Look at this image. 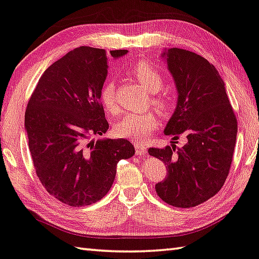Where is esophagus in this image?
Here are the masks:
<instances>
[{
  "label": "esophagus",
  "mask_w": 259,
  "mask_h": 259,
  "mask_svg": "<svg viewBox=\"0 0 259 259\" xmlns=\"http://www.w3.org/2000/svg\"><path fill=\"white\" fill-rule=\"evenodd\" d=\"M134 145H135L136 153H137V155H140V156H143V155H145L146 152H147V146H146L144 143L135 142Z\"/></svg>",
  "instance_id": "34e87169"
}]
</instances>
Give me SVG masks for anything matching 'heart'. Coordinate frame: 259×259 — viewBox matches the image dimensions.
I'll return each instance as SVG.
<instances>
[{"label": "heart", "instance_id": "heart-1", "mask_svg": "<svg viewBox=\"0 0 259 259\" xmlns=\"http://www.w3.org/2000/svg\"><path fill=\"white\" fill-rule=\"evenodd\" d=\"M130 76L136 81L148 89L150 93H156L163 87L164 79L162 73L146 61H139L130 69ZM115 82L112 79L106 80L101 88L100 97L103 106L111 115L120 113V107L117 105L115 95ZM152 102L159 110H165L167 107V100L163 95L152 96ZM158 124L157 117L153 112L147 111L143 113L126 114L117 122L114 126V134L120 138H128L134 140H144L149 137L150 134L156 129Z\"/></svg>", "mask_w": 259, "mask_h": 259}]
</instances>
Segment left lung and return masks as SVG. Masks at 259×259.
I'll list each match as a JSON object with an SVG mask.
<instances>
[{"label":"left lung","mask_w":259,"mask_h":259,"mask_svg":"<svg viewBox=\"0 0 259 259\" xmlns=\"http://www.w3.org/2000/svg\"><path fill=\"white\" fill-rule=\"evenodd\" d=\"M167 67L178 88V105L164 134L188 143L181 148L150 147L166 164V178L155 185L159 198L176 207H194L215 196L231 167L238 122L213 64L182 49L167 52Z\"/></svg>","instance_id":"1"}]
</instances>
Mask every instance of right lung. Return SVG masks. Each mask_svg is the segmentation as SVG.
I'll return each mask as SVG.
<instances>
[{"label": "right lung", "mask_w": 259, "mask_h": 259, "mask_svg": "<svg viewBox=\"0 0 259 259\" xmlns=\"http://www.w3.org/2000/svg\"><path fill=\"white\" fill-rule=\"evenodd\" d=\"M126 52L110 53L117 58ZM106 60L102 49L69 52L41 74L26 109L36 175L50 195L73 207L101 200L113 185L120 159L135 154L126 139L89 140L109 129L100 97Z\"/></svg>", "instance_id": "1"}]
</instances>
